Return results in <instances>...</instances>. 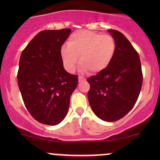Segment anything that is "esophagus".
<instances>
[{
  "instance_id": "1",
  "label": "esophagus",
  "mask_w": 160,
  "mask_h": 160,
  "mask_svg": "<svg viewBox=\"0 0 160 160\" xmlns=\"http://www.w3.org/2000/svg\"><path fill=\"white\" fill-rule=\"evenodd\" d=\"M78 80H79V82H82V81H85L86 80V78H83V77H81V76H79V78H78Z\"/></svg>"
}]
</instances>
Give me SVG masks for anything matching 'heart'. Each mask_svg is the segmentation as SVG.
Here are the masks:
<instances>
[{
  "mask_svg": "<svg viewBox=\"0 0 160 160\" xmlns=\"http://www.w3.org/2000/svg\"><path fill=\"white\" fill-rule=\"evenodd\" d=\"M116 51L113 37L88 30L78 31L70 36L67 46H62L60 55L64 67L73 73L79 63L83 71L98 74L109 66Z\"/></svg>",
  "mask_w": 160,
  "mask_h": 160,
  "instance_id": "heart-1",
  "label": "heart"
}]
</instances>
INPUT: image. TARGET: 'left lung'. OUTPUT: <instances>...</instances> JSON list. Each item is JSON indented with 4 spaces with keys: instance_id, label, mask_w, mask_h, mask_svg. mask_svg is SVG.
Segmentation results:
<instances>
[{
    "instance_id": "left-lung-1",
    "label": "left lung",
    "mask_w": 160,
    "mask_h": 160,
    "mask_svg": "<svg viewBox=\"0 0 160 160\" xmlns=\"http://www.w3.org/2000/svg\"><path fill=\"white\" fill-rule=\"evenodd\" d=\"M108 31L115 40L114 56L107 68L87 79L88 99L98 118L114 122L136 103L143 78L140 58L131 43L118 31Z\"/></svg>"
}]
</instances>
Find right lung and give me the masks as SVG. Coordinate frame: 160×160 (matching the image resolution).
Masks as SVG:
<instances>
[{
    "instance_id": "add662e5",
    "label": "right lung",
    "mask_w": 160,
    "mask_h": 160,
    "mask_svg": "<svg viewBox=\"0 0 160 160\" xmlns=\"http://www.w3.org/2000/svg\"><path fill=\"white\" fill-rule=\"evenodd\" d=\"M71 30L38 33L22 52L17 79L25 107L40 123L56 126L65 119L78 76L64 68L60 49Z\"/></svg>"
}]
</instances>
